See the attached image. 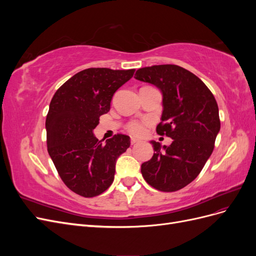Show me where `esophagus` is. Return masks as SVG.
Returning <instances> with one entry per match:
<instances>
[{
    "instance_id": "34e87169",
    "label": "esophagus",
    "mask_w": 256,
    "mask_h": 256,
    "mask_svg": "<svg viewBox=\"0 0 256 256\" xmlns=\"http://www.w3.org/2000/svg\"><path fill=\"white\" fill-rule=\"evenodd\" d=\"M130 141H131V144H132V145H134V144L140 142V140H138V138H131Z\"/></svg>"
}]
</instances>
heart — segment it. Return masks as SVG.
<instances>
[{"label":"heart","instance_id":"obj_1","mask_svg":"<svg viewBox=\"0 0 256 256\" xmlns=\"http://www.w3.org/2000/svg\"><path fill=\"white\" fill-rule=\"evenodd\" d=\"M128 130L130 131L131 134H141L143 131H144V126H143L142 122H134L129 124Z\"/></svg>","mask_w":256,"mask_h":256}]
</instances>
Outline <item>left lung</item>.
<instances>
[{
  "mask_svg": "<svg viewBox=\"0 0 256 256\" xmlns=\"http://www.w3.org/2000/svg\"><path fill=\"white\" fill-rule=\"evenodd\" d=\"M134 78L160 90L164 110L157 132L173 140L168 146L150 141L154 156L141 173L154 189L177 191L196 180L210 157L220 131L218 104L205 83L180 66L140 68Z\"/></svg>",
  "mask_w": 256,
  "mask_h": 256,
  "instance_id": "obj_1",
  "label": "left lung"
}]
</instances>
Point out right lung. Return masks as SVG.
Returning <instances> with one entry per match:
<instances>
[{
	"label": "right lung",
	"instance_id": "obj_1",
	"mask_svg": "<svg viewBox=\"0 0 256 256\" xmlns=\"http://www.w3.org/2000/svg\"><path fill=\"white\" fill-rule=\"evenodd\" d=\"M136 69L88 68L76 74L54 94L46 118L48 152L58 175L76 194H102L114 180L116 160L130 146V138L115 134L106 143L92 131L110 111L114 92Z\"/></svg>",
	"mask_w": 256,
	"mask_h": 256
}]
</instances>
